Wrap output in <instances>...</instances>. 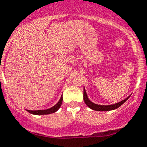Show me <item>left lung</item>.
Here are the masks:
<instances>
[{
	"label": "left lung",
	"mask_w": 147,
	"mask_h": 147,
	"mask_svg": "<svg viewBox=\"0 0 147 147\" xmlns=\"http://www.w3.org/2000/svg\"><path fill=\"white\" fill-rule=\"evenodd\" d=\"M129 97H128L127 98H125L123 101H120L119 103L115 104V105H95V104L92 103L91 101L88 99V95L86 94L85 90L84 89V101L85 102V104L88 105L90 109L95 110V111H110V110H113V109H118L119 107L122 105V104L125 102L129 99Z\"/></svg>",
	"instance_id": "left-lung-1"
}]
</instances>
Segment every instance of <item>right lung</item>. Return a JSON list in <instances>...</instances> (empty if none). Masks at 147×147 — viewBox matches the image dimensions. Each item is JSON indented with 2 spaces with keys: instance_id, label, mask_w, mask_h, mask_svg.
<instances>
[{
  "instance_id": "add662e5",
  "label": "right lung",
  "mask_w": 147,
  "mask_h": 147,
  "mask_svg": "<svg viewBox=\"0 0 147 147\" xmlns=\"http://www.w3.org/2000/svg\"><path fill=\"white\" fill-rule=\"evenodd\" d=\"M62 102H63V97L60 98V100L59 101V102L53 106V108H50V109H46V110H37V111H30V110H27L29 113H32V114L34 115H48L51 114V113H53V112H56V111L58 110V109L60 108L62 105Z\"/></svg>"
}]
</instances>
